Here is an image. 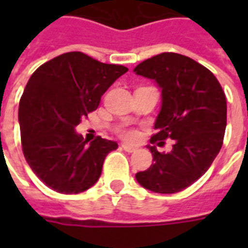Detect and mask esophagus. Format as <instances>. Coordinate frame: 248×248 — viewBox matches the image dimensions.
Listing matches in <instances>:
<instances>
[{
	"label": "esophagus",
	"instance_id": "obj_1",
	"mask_svg": "<svg viewBox=\"0 0 248 248\" xmlns=\"http://www.w3.org/2000/svg\"><path fill=\"white\" fill-rule=\"evenodd\" d=\"M122 149H124V151H127V153H134V151L137 150L135 147H133V146L126 145V143H122Z\"/></svg>",
	"mask_w": 248,
	"mask_h": 248
}]
</instances>
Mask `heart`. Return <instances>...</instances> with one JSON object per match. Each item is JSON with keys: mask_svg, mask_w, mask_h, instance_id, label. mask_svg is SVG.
Listing matches in <instances>:
<instances>
[{"mask_svg": "<svg viewBox=\"0 0 248 248\" xmlns=\"http://www.w3.org/2000/svg\"><path fill=\"white\" fill-rule=\"evenodd\" d=\"M119 133H121V135H122L124 138H126V140H134L135 138H137V131H134V130L122 129Z\"/></svg>", "mask_w": 248, "mask_h": 248, "instance_id": "obj_1", "label": "heart"}]
</instances>
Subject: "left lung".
<instances>
[{
    "label": "left lung",
    "mask_w": 248,
    "mask_h": 248,
    "mask_svg": "<svg viewBox=\"0 0 248 248\" xmlns=\"http://www.w3.org/2000/svg\"><path fill=\"white\" fill-rule=\"evenodd\" d=\"M134 73L155 81L162 93L154 124L156 133L150 142L174 140L169 153L147 146L154 163L137 172L135 179L159 194L182 191L207 171L222 147L227 124L226 95L211 71L177 53L151 57L135 66Z\"/></svg>",
    "instance_id": "8db88e82"
}]
</instances>
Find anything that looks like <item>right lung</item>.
<instances>
[{"mask_svg": "<svg viewBox=\"0 0 248 248\" xmlns=\"http://www.w3.org/2000/svg\"><path fill=\"white\" fill-rule=\"evenodd\" d=\"M127 70L70 51L31 74L18 108L22 151L30 169L51 190L78 194L97 183L105 158L118 143L98 137L87 145L76 127Z\"/></svg>", "mask_w": 248, "mask_h": 248, "instance_id": "obj_1", "label": "right lung"}]
</instances>
